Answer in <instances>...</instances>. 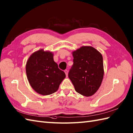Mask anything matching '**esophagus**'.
<instances>
[{"label":"esophagus","instance_id":"1","mask_svg":"<svg viewBox=\"0 0 133 133\" xmlns=\"http://www.w3.org/2000/svg\"><path fill=\"white\" fill-rule=\"evenodd\" d=\"M64 71V72H65V74H66V75L67 76V75H68V71L67 70H65Z\"/></svg>","mask_w":133,"mask_h":133}]
</instances>
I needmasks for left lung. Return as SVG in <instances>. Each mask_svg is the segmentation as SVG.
Here are the masks:
<instances>
[{"label":"left lung","mask_w":133,"mask_h":133,"mask_svg":"<svg viewBox=\"0 0 133 133\" xmlns=\"http://www.w3.org/2000/svg\"><path fill=\"white\" fill-rule=\"evenodd\" d=\"M74 63L68 76L76 92L91 96L100 87L104 76L103 56L91 46H82L72 52Z\"/></svg>","instance_id":"1"}]
</instances>
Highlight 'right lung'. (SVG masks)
I'll use <instances>...</instances> for the list:
<instances>
[{"mask_svg": "<svg viewBox=\"0 0 133 133\" xmlns=\"http://www.w3.org/2000/svg\"><path fill=\"white\" fill-rule=\"evenodd\" d=\"M26 73L29 84L36 92L49 95L56 92L66 77L53 59V54L41 49L33 53L26 64Z\"/></svg>", "mask_w": 133, "mask_h": 133, "instance_id": "obj_1", "label": "right lung"}]
</instances>
